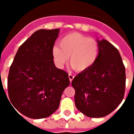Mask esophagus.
<instances>
[{"mask_svg": "<svg viewBox=\"0 0 134 134\" xmlns=\"http://www.w3.org/2000/svg\"><path fill=\"white\" fill-rule=\"evenodd\" d=\"M74 77V76H73L72 74H69V80H70V82H71V81L73 80Z\"/></svg>", "mask_w": 134, "mask_h": 134, "instance_id": "esophagus-1", "label": "esophagus"}]
</instances>
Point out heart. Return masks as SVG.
<instances>
[{"mask_svg": "<svg viewBox=\"0 0 134 134\" xmlns=\"http://www.w3.org/2000/svg\"><path fill=\"white\" fill-rule=\"evenodd\" d=\"M98 43L95 39L73 32L67 35L55 46L52 56L55 64L62 68L68 62L77 72H82L92 67L99 55Z\"/></svg>", "mask_w": 134, "mask_h": 134, "instance_id": "1", "label": "heart"}]
</instances>
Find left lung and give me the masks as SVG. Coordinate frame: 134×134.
Here are the masks:
<instances>
[{"mask_svg":"<svg viewBox=\"0 0 134 134\" xmlns=\"http://www.w3.org/2000/svg\"><path fill=\"white\" fill-rule=\"evenodd\" d=\"M99 47L95 63L72 80L75 104L91 118L110 114L122 102L125 88V68L119 50L105 39L97 40Z\"/></svg>","mask_w":134,"mask_h":134,"instance_id":"8db88e82","label":"left lung"}]
</instances>
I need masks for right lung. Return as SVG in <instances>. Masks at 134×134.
I'll use <instances>...</instances> for the list:
<instances>
[{"label": "right lung", "mask_w": 134, "mask_h": 134, "mask_svg": "<svg viewBox=\"0 0 134 134\" xmlns=\"http://www.w3.org/2000/svg\"><path fill=\"white\" fill-rule=\"evenodd\" d=\"M60 29H40L22 43L10 67L8 94L17 110L39 119L52 114L69 85L66 71L56 67L52 50Z\"/></svg>", "instance_id": "obj_1"}]
</instances>
